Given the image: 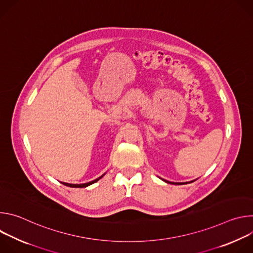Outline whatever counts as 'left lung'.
<instances>
[{
    "instance_id": "1",
    "label": "left lung",
    "mask_w": 253,
    "mask_h": 253,
    "mask_svg": "<svg viewBox=\"0 0 253 253\" xmlns=\"http://www.w3.org/2000/svg\"><path fill=\"white\" fill-rule=\"evenodd\" d=\"M164 182H166V183H169V184H175V185H183V184H188V183H191V182H193L194 180H192V181H189V182H170V181H167V180H164V179H162Z\"/></svg>"
}]
</instances>
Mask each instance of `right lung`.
Returning <instances> with one entry per match:
<instances>
[{"instance_id":"1","label":"right lung","mask_w":253,"mask_h":253,"mask_svg":"<svg viewBox=\"0 0 253 253\" xmlns=\"http://www.w3.org/2000/svg\"><path fill=\"white\" fill-rule=\"evenodd\" d=\"M104 175H105V173H104L102 176H100V177L96 178L95 180H92V181L87 182V183H81V184H71V183H66V182H61V183H62V184H64V185H66V186L73 187V188H84V187H87V186H89V185H91V184H93V183L97 182L98 180H100Z\"/></svg>"}]
</instances>
